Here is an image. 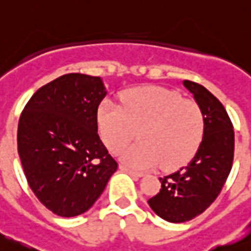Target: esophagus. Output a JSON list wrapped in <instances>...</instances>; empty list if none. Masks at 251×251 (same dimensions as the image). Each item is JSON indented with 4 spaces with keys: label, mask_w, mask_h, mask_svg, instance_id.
<instances>
[{
    "label": "esophagus",
    "mask_w": 251,
    "mask_h": 251,
    "mask_svg": "<svg viewBox=\"0 0 251 251\" xmlns=\"http://www.w3.org/2000/svg\"><path fill=\"white\" fill-rule=\"evenodd\" d=\"M120 169H121L122 172H126V173H129V175H131L133 177H143V173H141V172H137V171H134V169H130V168L125 167V165H120Z\"/></svg>",
    "instance_id": "esophagus-1"
}]
</instances>
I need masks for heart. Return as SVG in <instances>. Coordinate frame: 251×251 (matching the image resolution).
Segmentation results:
<instances>
[{"label":"heart","instance_id":"obj_1","mask_svg":"<svg viewBox=\"0 0 251 251\" xmlns=\"http://www.w3.org/2000/svg\"><path fill=\"white\" fill-rule=\"evenodd\" d=\"M99 131L106 147L117 152L137 137L139 141L120 153L126 164L150 169L160 164L175 169L193 159L204 135V116L193 100L164 87L131 88L121 105L104 100L98 108Z\"/></svg>","mask_w":251,"mask_h":251}]
</instances>
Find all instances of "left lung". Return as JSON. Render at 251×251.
Returning a JSON list of instances; mask_svg holds the SVG:
<instances>
[{
  "label": "left lung",
  "instance_id": "left-lung-1",
  "mask_svg": "<svg viewBox=\"0 0 251 251\" xmlns=\"http://www.w3.org/2000/svg\"><path fill=\"white\" fill-rule=\"evenodd\" d=\"M204 116V135L186 167L163 178L161 189L149 199L157 216L169 223L189 222L218 198L229 172L234 152V131L223 104L201 84L183 80Z\"/></svg>",
  "mask_w": 251,
  "mask_h": 251
}]
</instances>
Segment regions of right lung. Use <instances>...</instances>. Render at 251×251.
Returning <instances> with one entry per match:
<instances>
[{
	"label": "right lung",
	"mask_w": 251,
	"mask_h": 251,
	"mask_svg": "<svg viewBox=\"0 0 251 251\" xmlns=\"http://www.w3.org/2000/svg\"><path fill=\"white\" fill-rule=\"evenodd\" d=\"M106 91L100 76L66 74L32 95L18 125V153L31 190L53 214L90 210L117 163L98 134Z\"/></svg>",
	"instance_id": "1"
}]
</instances>
